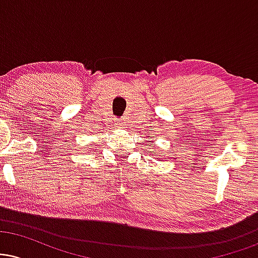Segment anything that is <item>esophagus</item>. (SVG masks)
Returning <instances> with one entry per match:
<instances>
[{"label": "esophagus", "mask_w": 258, "mask_h": 258, "mask_svg": "<svg viewBox=\"0 0 258 258\" xmlns=\"http://www.w3.org/2000/svg\"><path fill=\"white\" fill-rule=\"evenodd\" d=\"M116 126L119 127V128H125V121H117V123H116Z\"/></svg>", "instance_id": "34e87169"}]
</instances>
